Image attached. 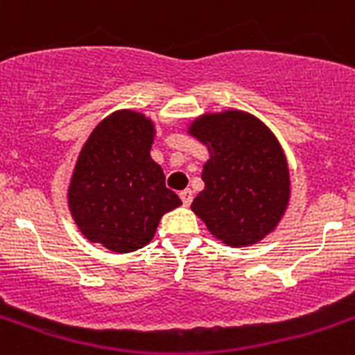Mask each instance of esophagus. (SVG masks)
<instances>
[{
	"label": "esophagus",
	"instance_id": "1",
	"mask_svg": "<svg viewBox=\"0 0 355 355\" xmlns=\"http://www.w3.org/2000/svg\"><path fill=\"white\" fill-rule=\"evenodd\" d=\"M180 198H181V201H183V205H191V201H192V191H191V189H185V191H181Z\"/></svg>",
	"mask_w": 355,
	"mask_h": 355
}]
</instances>
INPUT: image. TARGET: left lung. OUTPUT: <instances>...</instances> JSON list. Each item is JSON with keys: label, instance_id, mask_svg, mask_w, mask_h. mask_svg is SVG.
Instances as JSON below:
<instances>
[{"label": "left lung", "instance_id": "left-lung-1", "mask_svg": "<svg viewBox=\"0 0 355 355\" xmlns=\"http://www.w3.org/2000/svg\"><path fill=\"white\" fill-rule=\"evenodd\" d=\"M187 132L209 152L201 172L205 189L192 201V212L231 248L271 234L291 198L288 159L275 133L240 110L203 113Z\"/></svg>", "mask_w": 355, "mask_h": 355}]
</instances>
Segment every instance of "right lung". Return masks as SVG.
<instances>
[{"instance_id": "add662e5", "label": "right lung", "mask_w": 355, "mask_h": 355, "mask_svg": "<svg viewBox=\"0 0 355 355\" xmlns=\"http://www.w3.org/2000/svg\"><path fill=\"white\" fill-rule=\"evenodd\" d=\"M155 124L119 110L102 119L82 146L67 187V205L86 240L132 253L154 238L161 218L181 205L150 155Z\"/></svg>"}]
</instances>
